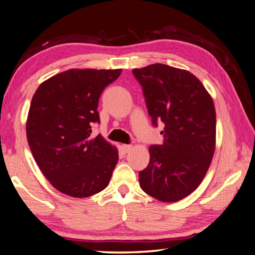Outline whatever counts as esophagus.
<instances>
[{"label": "esophagus", "instance_id": "1", "mask_svg": "<svg viewBox=\"0 0 255 255\" xmlns=\"http://www.w3.org/2000/svg\"><path fill=\"white\" fill-rule=\"evenodd\" d=\"M122 149H123V151L128 152L132 149V145L131 144H123L122 145Z\"/></svg>", "mask_w": 255, "mask_h": 255}]
</instances>
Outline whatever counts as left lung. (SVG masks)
Masks as SVG:
<instances>
[{
	"instance_id": "obj_1",
	"label": "left lung",
	"mask_w": 255,
	"mask_h": 255,
	"mask_svg": "<svg viewBox=\"0 0 255 255\" xmlns=\"http://www.w3.org/2000/svg\"><path fill=\"white\" fill-rule=\"evenodd\" d=\"M132 73L142 87L152 125H165L164 142L150 145L149 165L139 173L140 186L162 202L178 201L199 186L214 157V102L189 71L157 63Z\"/></svg>"
}]
</instances>
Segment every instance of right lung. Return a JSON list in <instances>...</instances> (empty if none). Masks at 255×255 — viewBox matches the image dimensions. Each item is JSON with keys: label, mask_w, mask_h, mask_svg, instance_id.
I'll return each instance as SVG.
<instances>
[{"label": "right lung", "mask_w": 255, "mask_h": 255, "mask_svg": "<svg viewBox=\"0 0 255 255\" xmlns=\"http://www.w3.org/2000/svg\"><path fill=\"white\" fill-rule=\"evenodd\" d=\"M122 70L71 69L44 81L31 99L26 125L37 165L62 193L87 198L111 181L119 151L91 128L98 100Z\"/></svg>", "instance_id": "right-lung-1"}]
</instances>
